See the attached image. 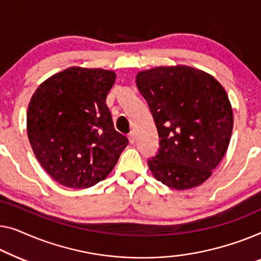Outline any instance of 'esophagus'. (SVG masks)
Instances as JSON below:
<instances>
[{"instance_id": "34e87169", "label": "esophagus", "mask_w": 261, "mask_h": 261, "mask_svg": "<svg viewBox=\"0 0 261 261\" xmlns=\"http://www.w3.org/2000/svg\"><path fill=\"white\" fill-rule=\"evenodd\" d=\"M127 138H129V141H130V143L132 144V143H135V141H136V136H135V132L134 131H131L129 135H127Z\"/></svg>"}]
</instances>
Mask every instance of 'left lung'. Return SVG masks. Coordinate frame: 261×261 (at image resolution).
Instances as JSON below:
<instances>
[{
    "instance_id": "left-lung-1",
    "label": "left lung",
    "mask_w": 261,
    "mask_h": 261,
    "mask_svg": "<svg viewBox=\"0 0 261 261\" xmlns=\"http://www.w3.org/2000/svg\"><path fill=\"white\" fill-rule=\"evenodd\" d=\"M159 132V152L148 160L153 176L172 189L200 186L228 148L233 111L214 76L189 66L156 67L136 75Z\"/></svg>"
}]
</instances>
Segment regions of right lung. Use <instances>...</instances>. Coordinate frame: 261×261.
<instances>
[{
	"instance_id": "add662e5",
	"label": "right lung",
	"mask_w": 261,
	"mask_h": 261,
	"mask_svg": "<svg viewBox=\"0 0 261 261\" xmlns=\"http://www.w3.org/2000/svg\"><path fill=\"white\" fill-rule=\"evenodd\" d=\"M116 74L69 67L43 82L27 111L32 149L43 169L69 188H89L108 176L129 139L116 131L106 97Z\"/></svg>"
}]
</instances>
